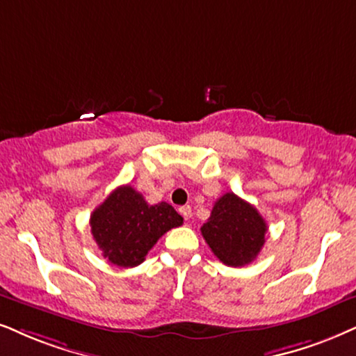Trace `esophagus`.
Wrapping results in <instances>:
<instances>
[{"label": "esophagus", "instance_id": "esophagus-1", "mask_svg": "<svg viewBox=\"0 0 356 356\" xmlns=\"http://www.w3.org/2000/svg\"><path fill=\"white\" fill-rule=\"evenodd\" d=\"M179 211H181V215L186 220H188L192 217V209H191V205H184V207H181V209H179Z\"/></svg>", "mask_w": 356, "mask_h": 356}]
</instances>
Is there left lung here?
I'll list each match as a JSON object with an SVG mask.
<instances>
[{"mask_svg": "<svg viewBox=\"0 0 356 356\" xmlns=\"http://www.w3.org/2000/svg\"><path fill=\"white\" fill-rule=\"evenodd\" d=\"M200 230L223 264L241 268L259 254L268 227L253 205L227 192L215 202L209 222Z\"/></svg>", "mask_w": 356, "mask_h": 356, "instance_id": "left-lung-1", "label": "left lung"}]
</instances>
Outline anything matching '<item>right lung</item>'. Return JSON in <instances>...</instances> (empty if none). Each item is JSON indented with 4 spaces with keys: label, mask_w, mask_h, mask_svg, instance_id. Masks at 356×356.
Returning a JSON list of instances; mask_svg holds the SVG:
<instances>
[{
    "label": "right lung",
    "mask_w": 356,
    "mask_h": 356,
    "mask_svg": "<svg viewBox=\"0 0 356 356\" xmlns=\"http://www.w3.org/2000/svg\"><path fill=\"white\" fill-rule=\"evenodd\" d=\"M184 218L168 202L149 205L131 186H121L90 215L98 248L111 264L134 268L170 228Z\"/></svg>",
    "instance_id": "obj_1"
}]
</instances>
